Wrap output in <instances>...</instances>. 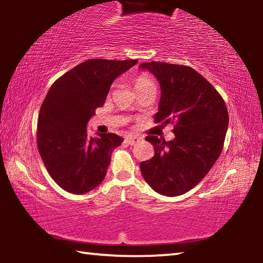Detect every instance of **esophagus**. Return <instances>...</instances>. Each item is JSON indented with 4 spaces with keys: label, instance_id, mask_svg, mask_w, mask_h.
Wrapping results in <instances>:
<instances>
[{
    "label": "esophagus",
    "instance_id": "esophagus-1",
    "mask_svg": "<svg viewBox=\"0 0 263 263\" xmlns=\"http://www.w3.org/2000/svg\"><path fill=\"white\" fill-rule=\"evenodd\" d=\"M140 140H141V138L138 137V136H128V137L125 138V141L127 142L128 145H136Z\"/></svg>",
    "mask_w": 263,
    "mask_h": 263
}]
</instances>
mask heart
Returning <instances> with one entry per match:
<instances>
[{
    "mask_svg": "<svg viewBox=\"0 0 263 263\" xmlns=\"http://www.w3.org/2000/svg\"><path fill=\"white\" fill-rule=\"evenodd\" d=\"M135 87L138 94H140V92L148 90V89H157V84L149 74L141 73L135 78Z\"/></svg>",
    "mask_w": 263,
    "mask_h": 263,
    "instance_id": "1",
    "label": "heart"
}]
</instances>
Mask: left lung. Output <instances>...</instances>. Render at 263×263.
Listing matches in <instances>:
<instances>
[{
    "instance_id": "8db88e82",
    "label": "left lung",
    "mask_w": 263,
    "mask_h": 263,
    "mask_svg": "<svg viewBox=\"0 0 263 263\" xmlns=\"http://www.w3.org/2000/svg\"><path fill=\"white\" fill-rule=\"evenodd\" d=\"M161 87L155 123L174 124L171 141L146 137L154 157L140 163L157 193L183 195L201 182L219 158L229 126L228 108L215 87L194 68L167 62H144Z\"/></svg>"
}]
</instances>
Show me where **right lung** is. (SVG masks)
Masks as SVG:
<instances>
[{"mask_svg": "<svg viewBox=\"0 0 263 263\" xmlns=\"http://www.w3.org/2000/svg\"><path fill=\"white\" fill-rule=\"evenodd\" d=\"M138 60L89 59L52 84L38 116L37 145L55 183L81 195L104 180L112 151L123 138L87 132V123L104 104L114 80Z\"/></svg>", "mask_w": 263, "mask_h": 263, "instance_id": "1", "label": "right lung"}]
</instances>
